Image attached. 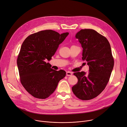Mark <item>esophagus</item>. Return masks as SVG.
Returning a JSON list of instances; mask_svg holds the SVG:
<instances>
[{
    "mask_svg": "<svg viewBox=\"0 0 127 127\" xmlns=\"http://www.w3.org/2000/svg\"><path fill=\"white\" fill-rule=\"evenodd\" d=\"M66 76H70L72 75V73H71V72H67L66 73Z\"/></svg>",
    "mask_w": 127,
    "mask_h": 127,
    "instance_id": "esophagus-1",
    "label": "esophagus"
}]
</instances>
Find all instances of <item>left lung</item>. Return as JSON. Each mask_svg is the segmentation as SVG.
Instances as JSON below:
<instances>
[{
	"instance_id": "left-lung-1",
	"label": "left lung",
	"mask_w": 127,
	"mask_h": 127,
	"mask_svg": "<svg viewBox=\"0 0 127 127\" xmlns=\"http://www.w3.org/2000/svg\"><path fill=\"white\" fill-rule=\"evenodd\" d=\"M83 48V61L89 65V72L74 73L78 82L72 88L82 100L93 99L99 95L108 83L114 66V59L108 40L91 29L81 30L76 35Z\"/></svg>"
}]
</instances>
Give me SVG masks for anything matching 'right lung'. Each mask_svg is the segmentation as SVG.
<instances>
[{
	"instance_id": "obj_1",
	"label": "right lung",
	"mask_w": 127,
	"mask_h": 127,
	"mask_svg": "<svg viewBox=\"0 0 127 127\" xmlns=\"http://www.w3.org/2000/svg\"><path fill=\"white\" fill-rule=\"evenodd\" d=\"M69 34L45 30L27 36L23 42L17 63L20 82L26 91L37 99H45L56 90L65 76L64 71H55L47 63Z\"/></svg>"
}]
</instances>
